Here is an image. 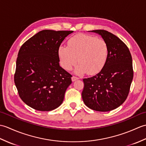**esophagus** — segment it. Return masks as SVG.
<instances>
[{
    "mask_svg": "<svg viewBox=\"0 0 146 146\" xmlns=\"http://www.w3.org/2000/svg\"><path fill=\"white\" fill-rule=\"evenodd\" d=\"M78 79V77H76L75 76H73L72 77H71V80H72V82H75L76 81V80H77Z\"/></svg>",
    "mask_w": 146,
    "mask_h": 146,
    "instance_id": "34e87169",
    "label": "esophagus"
}]
</instances>
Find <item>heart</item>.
I'll return each mask as SVG.
<instances>
[{
	"label": "heart",
	"instance_id": "1",
	"mask_svg": "<svg viewBox=\"0 0 146 146\" xmlns=\"http://www.w3.org/2000/svg\"><path fill=\"white\" fill-rule=\"evenodd\" d=\"M58 54L61 66L70 71L77 63L75 73L96 75L107 63L109 48L107 42L95 36L78 34L68 40V46L61 45Z\"/></svg>",
	"mask_w": 146,
	"mask_h": 146
}]
</instances>
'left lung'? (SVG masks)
<instances>
[{"label":"left lung","instance_id":"8db88e82","mask_svg":"<svg viewBox=\"0 0 146 146\" xmlns=\"http://www.w3.org/2000/svg\"><path fill=\"white\" fill-rule=\"evenodd\" d=\"M92 32L100 35L107 42L109 54L100 72L83 80L82 96L91 109L108 111L120 106L129 95L134 76L132 56L125 43L113 34L101 29Z\"/></svg>","mask_w":146,"mask_h":146}]
</instances>
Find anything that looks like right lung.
Returning a JSON list of instances; mask_svg holds the SVG:
<instances>
[{"label": "right lung", "mask_w": 146, "mask_h": 146, "mask_svg": "<svg viewBox=\"0 0 146 146\" xmlns=\"http://www.w3.org/2000/svg\"><path fill=\"white\" fill-rule=\"evenodd\" d=\"M73 31L42 30L22 45L14 83L24 103L39 111L60 106L72 75L60 66L58 50Z\"/></svg>", "instance_id": "1"}]
</instances>
